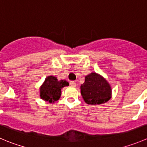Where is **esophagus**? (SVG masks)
<instances>
[{
    "label": "esophagus",
    "mask_w": 147,
    "mask_h": 147,
    "mask_svg": "<svg viewBox=\"0 0 147 147\" xmlns=\"http://www.w3.org/2000/svg\"><path fill=\"white\" fill-rule=\"evenodd\" d=\"M69 85H70L71 87H76L77 84L75 81H71V82H69Z\"/></svg>",
    "instance_id": "34e87169"
}]
</instances>
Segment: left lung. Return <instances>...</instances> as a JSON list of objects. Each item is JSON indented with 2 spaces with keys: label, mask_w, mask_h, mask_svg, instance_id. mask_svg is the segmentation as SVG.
I'll use <instances>...</instances> for the list:
<instances>
[{
  "label": "left lung",
  "mask_w": 147,
  "mask_h": 147,
  "mask_svg": "<svg viewBox=\"0 0 147 147\" xmlns=\"http://www.w3.org/2000/svg\"><path fill=\"white\" fill-rule=\"evenodd\" d=\"M84 101L89 105H100L108 102L112 96L109 82L100 74L93 72L85 76V82L80 86Z\"/></svg>",
  "instance_id": "8db88e82"
}]
</instances>
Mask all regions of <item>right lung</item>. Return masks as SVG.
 Returning <instances> with one entry per match:
<instances>
[{
  "label": "right lung",
  "instance_id": "1",
  "mask_svg": "<svg viewBox=\"0 0 147 147\" xmlns=\"http://www.w3.org/2000/svg\"><path fill=\"white\" fill-rule=\"evenodd\" d=\"M68 85L69 82L65 80H59L55 76H48L39 88V96L42 100L50 103L55 102L60 98L62 88Z\"/></svg>",
  "mask_w": 147,
  "mask_h": 147
}]
</instances>
